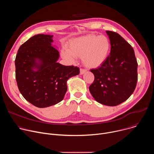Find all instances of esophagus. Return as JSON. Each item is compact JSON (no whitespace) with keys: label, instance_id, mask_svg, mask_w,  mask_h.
Returning a JSON list of instances; mask_svg holds the SVG:
<instances>
[{"label":"esophagus","instance_id":"1","mask_svg":"<svg viewBox=\"0 0 154 154\" xmlns=\"http://www.w3.org/2000/svg\"><path fill=\"white\" fill-rule=\"evenodd\" d=\"M86 72V69H80V73L81 75L83 74L85 72Z\"/></svg>","mask_w":154,"mask_h":154}]
</instances>
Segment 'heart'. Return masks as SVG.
<instances>
[{"label": "heart", "mask_w": 154, "mask_h": 154, "mask_svg": "<svg viewBox=\"0 0 154 154\" xmlns=\"http://www.w3.org/2000/svg\"><path fill=\"white\" fill-rule=\"evenodd\" d=\"M110 49L111 44L107 37L88 34L72 39L68 49H64L61 55L71 63L74 62L77 57H82L86 67L96 68L106 60Z\"/></svg>", "instance_id": "obj_1"}]
</instances>
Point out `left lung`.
<instances>
[{
    "label": "left lung",
    "instance_id": "1",
    "mask_svg": "<svg viewBox=\"0 0 154 154\" xmlns=\"http://www.w3.org/2000/svg\"><path fill=\"white\" fill-rule=\"evenodd\" d=\"M106 33L110 41V54L99 68L90 70L94 80L89 90L99 103L116 106L134 93L138 81V63L129 43L115 32Z\"/></svg>",
    "mask_w": 154,
    "mask_h": 154
}]
</instances>
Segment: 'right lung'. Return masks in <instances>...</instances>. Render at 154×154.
Listing matches in <instances>:
<instances>
[{
	"label": "right lung",
	"mask_w": 154,
	"mask_h": 154,
	"mask_svg": "<svg viewBox=\"0 0 154 154\" xmlns=\"http://www.w3.org/2000/svg\"><path fill=\"white\" fill-rule=\"evenodd\" d=\"M52 35L38 34L22 45L15 59L19 90L30 103L46 108L61 102L67 91L68 80L80 73L79 68L64 66L52 46Z\"/></svg>",
	"instance_id": "1"
}]
</instances>
